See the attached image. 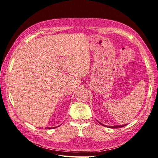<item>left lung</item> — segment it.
Wrapping results in <instances>:
<instances>
[{"instance_id":"left-lung-1","label":"left lung","mask_w":158,"mask_h":158,"mask_svg":"<svg viewBox=\"0 0 158 158\" xmlns=\"http://www.w3.org/2000/svg\"><path fill=\"white\" fill-rule=\"evenodd\" d=\"M99 124H101L102 125H103V127H108V128H121V127H125V126H126L127 125H117V126H107V125H103V124H102V123H101L100 122H99L98 121H97Z\"/></svg>"}]
</instances>
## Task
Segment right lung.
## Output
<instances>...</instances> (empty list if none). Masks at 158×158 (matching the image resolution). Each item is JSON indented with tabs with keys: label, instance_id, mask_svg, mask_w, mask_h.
I'll use <instances>...</instances> for the list:
<instances>
[{
	"label": "right lung",
	"instance_id": "right-lung-1",
	"mask_svg": "<svg viewBox=\"0 0 158 158\" xmlns=\"http://www.w3.org/2000/svg\"><path fill=\"white\" fill-rule=\"evenodd\" d=\"M56 127H47V128H48V129H51V128H56Z\"/></svg>",
	"mask_w": 158,
	"mask_h": 158
}]
</instances>
